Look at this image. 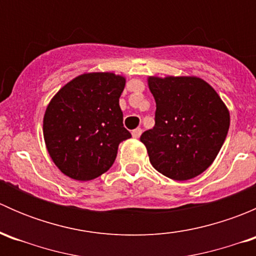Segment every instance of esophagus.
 Wrapping results in <instances>:
<instances>
[{"label": "esophagus", "mask_w": 256, "mask_h": 256, "mask_svg": "<svg viewBox=\"0 0 256 256\" xmlns=\"http://www.w3.org/2000/svg\"><path fill=\"white\" fill-rule=\"evenodd\" d=\"M141 134H142V130L141 128H135V130L132 131V136L135 138H138L141 136Z\"/></svg>", "instance_id": "esophagus-1"}]
</instances>
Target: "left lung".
Here are the masks:
<instances>
[{"label": "left lung", "mask_w": 256, "mask_h": 256, "mask_svg": "<svg viewBox=\"0 0 256 256\" xmlns=\"http://www.w3.org/2000/svg\"><path fill=\"white\" fill-rule=\"evenodd\" d=\"M154 126L141 135L150 162L174 180L197 177L213 164L229 130V112L216 90L194 76H150Z\"/></svg>", "instance_id": "1"}]
</instances>
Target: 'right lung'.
I'll list each match as a JSON object with an SVG mask.
<instances>
[{
	"instance_id": "right-lung-1",
	"label": "right lung",
	"mask_w": 256,
	"mask_h": 256,
	"mask_svg": "<svg viewBox=\"0 0 256 256\" xmlns=\"http://www.w3.org/2000/svg\"><path fill=\"white\" fill-rule=\"evenodd\" d=\"M125 78L112 73L82 74L64 85L49 102L43 135L52 160L76 180L102 176L112 166L124 128L118 99Z\"/></svg>"
}]
</instances>
